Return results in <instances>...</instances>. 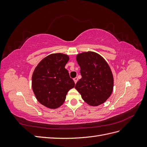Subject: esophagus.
I'll return each mask as SVG.
<instances>
[{"label": "esophagus", "instance_id": "obj_1", "mask_svg": "<svg viewBox=\"0 0 147 147\" xmlns=\"http://www.w3.org/2000/svg\"><path fill=\"white\" fill-rule=\"evenodd\" d=\"M74 81L75 82V83H77V82H78V78L77 77H75L74 78Z\"/></svg>", "mask_w": 147, "mask_h": 147}]
</instances>
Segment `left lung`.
Masks as SVG:
<instances>
[{
  "label": "left lung",
  "instance_id": "8db88e82",
  "mask_svg": "<svg viewBox=\"0 0 147 147\" xmlns=\"http://www.w3.org/2000/svg\"><path fill=\"white\" fill-rule=\"evenodd\" d=\"M77 61L80 67L82 78L75 89L90 105L104 103L113 88V77L109 64L100 55L92 51L77 55Z\"/></svg>",
  "mask_w": 147,
  "mask_h": 147
}]
</instances>
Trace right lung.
Instances as JSON below:
<instances>
[{"label":"right lung","instance_id":"right-lung-1","mask_svg":"<svg viewBox=\"0 0 147 147\" xmlns=\"http://www.w3.org/2000/svg\"><path fill=\"white\" fill-rule=\"evenodd\" d=\"M67 55L51 54L43 59L35 67L32 77V87L37 99L50 109L58 108L66 98L67 92L75 86L65 65Z\"/></svg>","mask_w":147,"mask_h":147}]
</instances>
